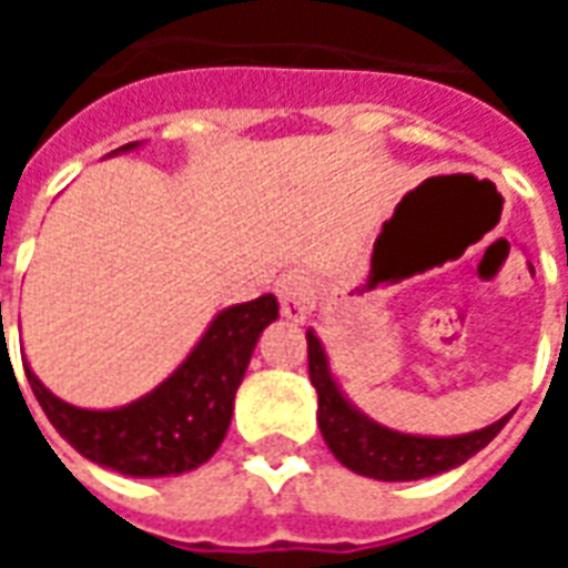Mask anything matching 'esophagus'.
I'll list each match as a JSON object with an SVG mask.
<instances>
[{"mask_svg": "<svg viewBox=\"0 0 568 568\" xmlns=\"http://www.w3.org/2000/svg\"><path fill=\"white\" fill-rule=\"evenodd\" d=\"M276 297H280V310L285 320H307V313L313 310V280L304 271H285L276 280Z\"/></svg>", "mask_w": 568, "mask_h": 568, "instance_id": "34e87169", "label": "esophagus"}]
</instances>
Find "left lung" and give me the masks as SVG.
<instances>
[{
  "mask_svg": "<svg viewBox=\"0 0 568 568\" xmlns=\"http://www.w3.org/2000/svg\"><path fill=\"white\" fill-rule=\"evenodd\" d=\"M307 362L310 381L320 395V428L328 450L349 471L374 477V480H419V477L450 471L465 459H471L477 450H484L511 419L508 414L480 432L453 435V438H423V435L393 432L346 402V395L332 377L320 337L313 332H307Z\"/></svg>",
  "mask_w": 568,
  "mask_h": 568,
  "instance_id": "left-lung-1",
  "label": "left lung"
}]
</instances>
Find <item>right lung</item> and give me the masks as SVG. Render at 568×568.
Listing matches in <instances>:
<instances>
[{
    "label": "right lung",
    "instance_id": "obj_1",
    "mask_svg": "<svg viewBox=\"0 0 568 568\" xmlns=\"http://www.w3.org/2000/svg\"><path fill=\"white\" fill-rule=\"evenodd\" d=\"M136 145L140 142H130L118 151ZM276 316L280 304L273 295L222 310L200 344L158 389L115 410L67 405L51 389H44L30 365L23 368L44 417L84 459L130 477L182 475L219 450L258 334Z\"/></svg>",
    "mask_w": 568,
    "mask_h": 568
}]
</instances>
